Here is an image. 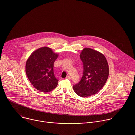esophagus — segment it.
Masks as SVG:
<instances>
[{
	"label": "esophagus",
	"instance_id": "34e87169",
	"mask_svg": "<svg viewBox=\"0 0 135 135\" xmlns=\"http://www.w3.org/2000/svg\"><path fill=\"white\" fill-rule=\"evenodd\" d=\"M66 79H70L71 77L69 76H68L67 77H66Z\"/></svg>",
	"mask_w": 135,
	"mask_h": 135
}]
</instances>
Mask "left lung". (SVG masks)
Masks as SVG:
<instances>
[{"label":"left lung","instance_id":"1","mask_svg":"<svg viewBox=\"0 0 135 135\" xmlns=\"http://www.w3.org/2000/svg\"><path fill=\"white\" fill-rule=\"evenodd\" d=\"M84 72L80 81L73 86L78 96L94 95L103 88L109 76V66L103 54L90 48H84L80 54Z\"/></svg>","mask_w":135,"mask_h":135}]
</instances>
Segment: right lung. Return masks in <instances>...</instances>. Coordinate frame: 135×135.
<instances>
[{
	"instance_id": "right-lung-1",
	"label": "right lung",
	"mask_w": 135,
	"mask_h": 135,
	"mask_svg": "<svg viewBox=\"0 0 135 135\" xmlns=\"http://www.w3.org/2000/svg\"><path fill=\"white\" fill-rule=\"evenodd\" d=\"M59 56L51 49L42 47L33 51L26 61V73L31 84L41 92L55 89L58 79L54 73V63Z\"/></svg>"
}]
</instances>
